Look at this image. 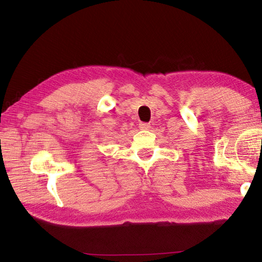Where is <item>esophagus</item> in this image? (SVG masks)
Returning a JSON list of instances; mask_svg holds the SVG:
<instances>
[{"instance_id":"obj_1","label":"esophagus","mask_w":262,"mask_h":262,"mask_svg":"<svg viewBox=\"0 0 262 262\" xmlns=\"http://www.w3.org/2000/svg\"><path fill=\"white\" fill-rule=\"evenodd\" d=\"M139 127H140V129H142V130H147L150 128V125H149V123H145V122H141Z\"/></svg>"}]
</instances>
